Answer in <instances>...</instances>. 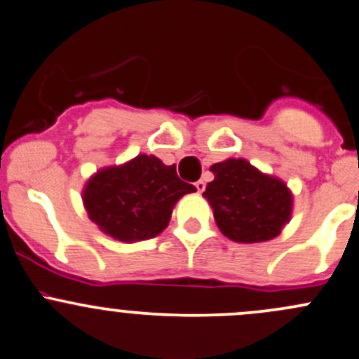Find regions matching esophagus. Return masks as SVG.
I'll return each instance as SVG.
<instances>
[{"label": "esophagus", "mask_w": 359, "mask_h": 359, "mask_svg": "<svg viewBox=\"0 0 359 359\" xmlns=\"http://www.w3.org/2000/svg\"><path fill=\"white\" fill-rule=\"evenodd\" d=\"M195 187H197L198 191H204V190H205V183H204V181H202V180H198L197 183H195Z\"/></svg>", "instance_id": "esophagus-1"}]
</instances>
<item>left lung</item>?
Here are the masks:
<instances>
[{"label":"left lung","instance_id":"8db88e82","mask_svg":"<svg viewBox=\"0 0 359 359\" xmlns=\"http://www.w3.org/2000/svg\"><path fill=\"white\" fill-rule=\"evenodd\" d=\"M214 181L204 197L221 233L233 242L257 243L280 235L292 214V194L282 180L264 175L245 158L210 165Z\"/></svg>","mask_w":359,"mask_h":359}]
</instances>
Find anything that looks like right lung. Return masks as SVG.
<instances>
[{"instance_id":"right-lung-1","label":"right lung","mask_w":359,"mask_h":359,"mask_svg":"<svg viewBox=\"0 0 359 359\" xmlns=\"http://www.w3.org/2000/svg\"><path fill=\"white\" fill-rule=\"evenodd\" d=\"M195 190L178 178L175 165L143 154L91 176L83 202L103 233L121 242H138L165 230L176 202Z\"/></svg>"}]
</instances>
